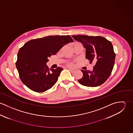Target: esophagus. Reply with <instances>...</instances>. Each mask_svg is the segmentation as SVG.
I'll return each instance as SVG.
<instances>
[{
    "label": "esophagus",
    "instance_id": "obj_1",
    "mask_svg": "<svg viewBox=\"0 0 133 133\" xmlns=\"http://www.w3.org/2000/svg\"><path fill=\"white\" fill-rule=\"evenodd\" d=\"M68 69L72 73H73L75 72V70H74V69H71V68H68Z\"/></svg>",
    "mask_w": 133,
    "mask_h": 133
}]
</instances>
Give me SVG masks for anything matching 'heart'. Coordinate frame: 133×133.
<instances>
[{"instance_id":"obj_1","label":"heart","mask_w":133,"mask_h":133,"mask_svg":"<svg viewBox=\"0 0 133 133\" xmlns=\"http://www.w3.org/2000/svg\"><path fill=\"white\" fill-rule=\"evenodd\" d=\"M78 43V42H75V43ZM69 64L70 65H72V63H69Z\"/></svg>"}]
</instances>
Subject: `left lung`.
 <instances>
[{
  "instance_id": "1",
  "label": "left lung",
  "mask_w": 133,
  "mask_h": 133,
  "mask_svg": "<svg viewBox=\"0 0 133 133\" xmlns=\"http://www.w3.org/2000/svg\"><path fill=\"white\" fill-rule=\"evenodd\" d=\"M85 49V57L91 63L96 61L92 71L81 70L82 78L78 82L82 85L96 87L104 83L110 77L114 67L116 54L111 41L101 36L73 35Z\"/></svg>"
}]
</instances>
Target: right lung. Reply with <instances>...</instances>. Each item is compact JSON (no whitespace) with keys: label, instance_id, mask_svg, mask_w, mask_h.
Here are the masks:
<instances>
[{"label":"right lung","instance_id":"right-lung-1","mask_svg":"<svg viewBox=\"0 0 133 133\" xmlns=\"http://www.w3.org/2000/svg\"><path fill=\"white\" fill-rule=\"evenodd\" d=\"M73 42L69 35L49 36L31 40L19 49L16 66L22 83L31 90L43 92L56 83L63 69H51L46 63L64 45Z\"/></svg>","mask_w":133,"mask_h":133}]
</instances>
